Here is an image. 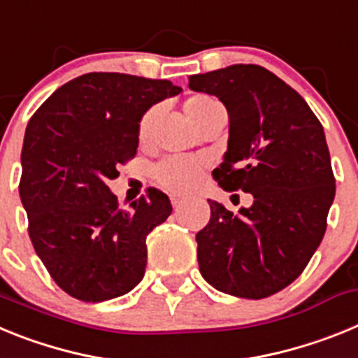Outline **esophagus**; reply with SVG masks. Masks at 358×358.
Listing matches in <instances>:
<instances>
[{
    "label": "esophagus",
    "mask_w": 358,
    "mask_h": 358,
    "mask_svg": "<svg viewBox=\"0 0 358 358\" xmlns=\"http://www.w3.org/2000/svg\"><path fill=\"white\" fill-rule=\"evenodd\" d=\"M170 201H172L173 210H177V208L182 206V197H177V195H172V197H170Z\"/></svg>",
    "instance_id": "1"
}]
</instances>
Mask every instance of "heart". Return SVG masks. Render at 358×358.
<instances>
[{"instance_id": "obj_1", "label": "heart", "mask_w": 358, "mask_h": 358, "mask_svg": "<svg viewBox=\"0 0 358 358\" xmlns=\"http://www.w3.org/2000/svg\"><path fill=\"white\" fill-rule=\"evenodd\" d=\"M217 98L210 96V94H192L185 102V113L189 122L194 123L202 113H206L210 107L217 106ZM154 118H156V110L154 109L147 110L141 116L140 125H138V138H140L141 143H145L150 138ZM202 170H204V163L195 159V157L170 156L164 157L163 161H159L154 166L152 177L161 188L173 192V194H185V192H188V189L197 185Z\"/></svg>"}]
</instances>
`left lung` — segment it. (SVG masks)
<instances>
[{
    "label": "left lung",
    "mask_w": 358,
    "mask_h": 358,
    "mask_svg": "<svg viewBox=\"0 0 358 358\" xmlns=\"http://www.w3.org/2000/svg\"><path fill=\"white\" fill-rule=\"evenodd\" d=\"M188 85L218 96L229 115L215 181L255 197L236 215L208 201L210 222L195 236L202 278L231 296H273L305 271L327 231L335 177L321 122L301 94L262 66L192 75Z\"/></svg>",
    "instance_id": "obj_1"
}]
</instances>
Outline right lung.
Wrapping results in <instances>:
<instances>
[{"instance_id": "add662e5", "label": "right lung", "mask_w": 358, "mask_h": 358, "mask_svg": "<svg viewBox=\"0 0 358 358\" xmlns=\"http://www.w3.org/2000/svg\"><path fill=\"white\" fill-rule=\"evenodd\" d=\"M181 87L125 73H85L61 85L28 122L19 195L37 256L66 294L107 301L145 274L147 235L172 213L169 197L148 188L129 210L107 181L136 156L148 107Z\"/></svg>"}]
</instances>
